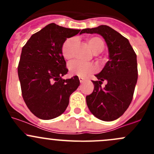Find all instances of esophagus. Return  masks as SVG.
<instances>
[{
    "label": "esophagus",
    "mask_w": 154,
    "mask_h": 154,
    "mask_svg": "<svg viewBox=\"0 0 154 154\" xmlns=\"http://www.w3.org/2000/svg\"><path fill=\"white\" fill-rule=\"evenodd\" d=\"M79 80H80V83H83V82L85 81V79L83 78V77H79Z\"/></svg>",
    "instance_id": "obj_1"
}]
</instances>
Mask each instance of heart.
<instances>
[{"label": "heart", "mask_w": 154, "mask_h": 154, "mask_svg": "<svg viewBox=\"0 0 154 154\" xmlns=\"http://www.w3.org/2000/svg\"><path fill=\"white\" fill-rule=\"evenodd\" d=\"M87 42L94 54L100 53L105 47L104 41L98 36H90L87 38ZM75 45V38H68L62 45V54L66 60L72 58L74 54V46ZM70 73L74 75L85 77L95 71V67L91 63L74 60L68 65Z\"/></svg>", "instance_id": "obj_1"}]
</instances>
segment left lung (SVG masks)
<instances>
[{
	"mask_svg": "<svg viewBox=\"0 0 154 154\" xmlns=\"http://www.w3.org/2000/svg\"><path fill=\"white\" fill-rule=\"evenodd\" d=\"M82 33H97L106 41L109 60L92 80L94 91L86 96L90 112L97 119L111 122L119 119L127 109L137 83L136 54L128 39L106 25L82 29ZM107 82L104 87L101 85Z\"/></svg>",
	"mask_w": 154,
	"mask_h": 154,
	"instance_id": "8db88e82",
	"label": "left lung"
}]
</instances>
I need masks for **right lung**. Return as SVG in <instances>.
Segmentation results:
<instances>
[{
	"mask_svg": "<svg viewBox=\"0 0 154 154\" xmlns=\"http://www.w3.org/2000/svg\"><path fill=\"white\" fill-rule=\"evenodd\" d=\"M80 31L51 23L32 35L22 48L18 66L21 94L38 119L50 120L63 114L70 95L80 85L77 76L62 78L68 71L62 45Z\"/></svg>",
	"mask_w": 154,
	"mask_h": 154,
	"instance_id": "1",
	"label": "right lung"
}]
</instances>
